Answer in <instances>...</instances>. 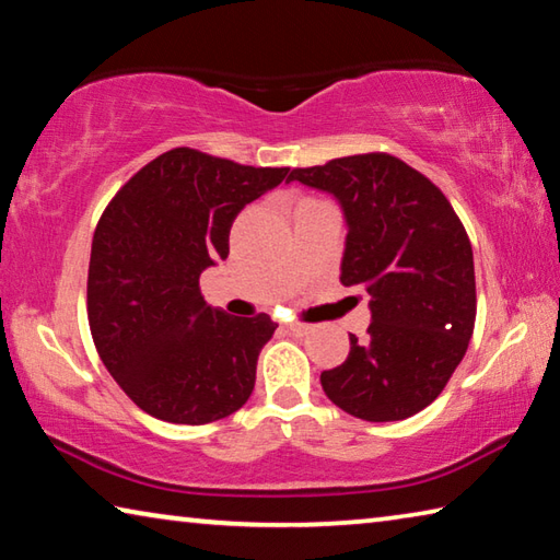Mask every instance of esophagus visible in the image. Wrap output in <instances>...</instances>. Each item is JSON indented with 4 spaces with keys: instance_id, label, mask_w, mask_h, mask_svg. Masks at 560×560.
Segmentation results:
<instances>
[{
    "instance_id": "34e87169",
    "label": "esophagus",
    "mask_w": 560,
    "mask_h": 560,
    "mask_svg": "<svg viewBox=\"0 0 560 560\" xmlns=\"http://www.w3.org/2000/svg\"><path fill=\"white\" fill-rule=\"evenodd\" d=\"M287 330H291L293 336H306L311 326H306V324H287Z\"/></svg>"
}]
</instances>
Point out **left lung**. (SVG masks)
Here are the masks:
<instances>
[{"label": "left lung", "mask_w": 560, "mask_h": 560, "mask_svg": "<svg viewBox=\"0 0 560 560\" xmlns=\"http://www.w3.org/2000/svg\"><path fill=\"white\" fill-rule=\"evenodd\" d=\"M334 195L346 217L340 283L371 296L365 340L320 373L328 400L368 422L424 410L467 353L477 318L469 236L438 185L387 153L291 170Z\"/></svg>", "instance_id": "8db88e82"}]
</instances>
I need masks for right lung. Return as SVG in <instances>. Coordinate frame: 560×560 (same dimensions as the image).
I'll return each instance as SVG.
<instances>
[{
    "label": "right lung",
    "mask_w": 560,
    "mask_h": 560,
    "mask_svg": "<svg viewBox=\"0 0 560 560\" xmlns=\"http://www.w3.org/2000/svg\"><path fill=\"white\" fill-rule=\"evenodd\" d=\"M287 175L175 148L138 170L101 214L89 326L103 365L143 412L207 424L249 400L277 324L207 306L200 273L230 254L234 217Z\"/></svg>",
    "instance_id": "obj_1"
}]
</instances>
